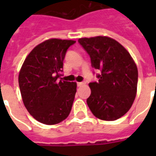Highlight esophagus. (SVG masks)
I'll return each instance as SVG.
<instances>
[{"label":"esophagus","instance_id":"esophagus-1","mask_svg":"<svg viewBox=\"0 0 156 156\" xmlns=\"http://www.w3.org/2000/svg\"><path fill=\"white\" fill-rule=\"evenodd\" d=\"M85 83H83V82H79V83H77V85H78V87H81V86H83V85H84Z\"/></svg>","mask_w":156,"mask_h":156}]
</instances>
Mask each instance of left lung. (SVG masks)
<instances>
[{
  "mask_svg": "<svg viewBox=\"0 0 156 156\" xmlns=\"http://www.w3.org/2000/svg\"><path fill=\"white\" fill-rule=\"evenodd\" d=\"M91 58L92 67L99 70L98 82L89 83L91 94L87 104L95 117L113 121L127 113L134 103L138 69L130 54L115 39L94 37L78 39Z\"/></svg>",
  "mask_w": 156,
  "mask_h": 156,
  "instance_id": "8db88e82",
  "label": "left lung"
}]
</instances>
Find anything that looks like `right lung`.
Masks as SVG:
<instances>
[{
    "label": "right lung",
    "mask_w": 156,
    "mask_h": 156,
    "mask_svg": "<svg viewBox=\"0 0 156 156\" xmlns=\"http://www.w3.org/2000/svg\"><path fill=\"white\" fill-rule=\"evenodd\" d=\"M75 42L46 40L32 49L22 64L18 77L22 101L29 114L40 123L58 124L70 114L77 83L58 79L67 50Z\"/></svg>",
    "instance_id": "right-lung-1"
}]
</instances>
